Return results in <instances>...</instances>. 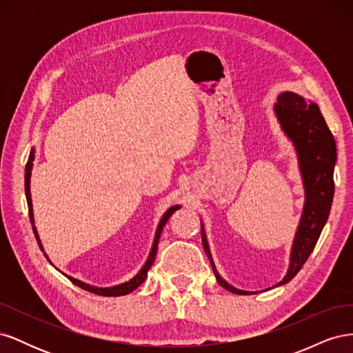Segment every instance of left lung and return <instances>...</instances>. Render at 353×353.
Instances as JSON below:
<instances>
[{
    "label": "left lung",
    "mask_w": 353,
    "mask_h": 353,
    "mask_svg": "<svg viewBox=\"0 0 353 353\" xmlns=\"http://www.w3.org/2000/svg\"><path fill=\"white\" fill-rule=\"evenodd\" d=\"M275 113L279 116L283 130L296 145L306 188V203L293 244L292 263L284 280L279 284L281 285L290 281L302 270L328 219L334 194L333 170L336 163V143L318 105L314 103L309 104L301 95L294 92L280 94L275 104ZM201 241L218 283L231 293L248 294L249 292L237 290L221 279L212 262L203 228Z\"/></svg>",
    "instance_id": "obj_1"
}]
</instances>
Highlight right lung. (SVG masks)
<instances>
[{"instance_id":"obj_1","label":"right lung","mask_w":353,"mask_h":353,"mask_svg":"<svg viewBox=\"0 0 353 353\" xmlns=\"http://www.w3.org/2000/svg\"><path fill=\"white\" fill-rule=\"evenodd\" d=\"M34 157H35V156H34V150H32V152H30V154H29L28 163H26V169H25V194H26V200H28V209H29L30 223H34V212H32V200H30L29 183H30L32 160H34ZM176 209H179V206H172V208H170V209L165 213V215H163L162 221H160L159 227H157V231H156V237H154V243H153V248H152L150 256H148V259H147L145 265L143 266V270H141L140 272H138L131 281H128V283L121 284V285H116V287H110V288H97V287H91V285H88V284H83V283H81V281H78V280L72 279V276H68V279H69L73 284H77L78 287L83 288V290H87V292H90V293H95V294H99V296H123V294H128V293L134 292L138 285H141V284L145 281V279H147V272H148V270L152 268V265H153L154 258H156V253H157V244H159L160 234H162V230H163V227H165V223L168 222V219L170 218V215H172V213H174ZM32 228H34V234H35V237H37V241H38V244H39V248L42 249L41 241H39V239H38L37 230H35V227H32Z\"/></svg>"}]
</instances>
